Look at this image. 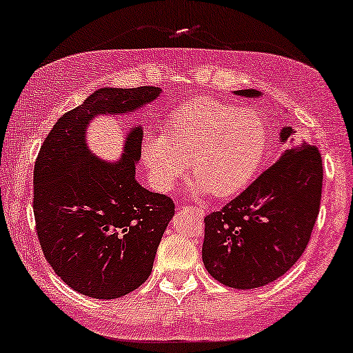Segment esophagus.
Segmentation results:
<instances>
[{
    "mask_svg": "<svg viewBox=\"0 0 353 353\" xmlns=\"http://www.w3.org/2000/svg\"><path fill=\"white\" fill-rule=\"evenodd\" d=\"M190 209L192 210V212H194V214L197 215V216H204L205 215V210L204 209H201V207H190Z\"/></svg>",
    "mask_w": 353,
    "mask_h": 353,
    "instance_id": "34e87169",
    "label": "esophagus"
}]
</instances>
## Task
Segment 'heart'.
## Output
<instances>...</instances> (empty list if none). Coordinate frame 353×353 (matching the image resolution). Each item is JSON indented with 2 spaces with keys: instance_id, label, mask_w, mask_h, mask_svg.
Returning a JSON list of instances; mask_svg holds the SVG:
<instances>
[{
  "instance_id": "obj_1",
  "label": "heart",
  "mask_w": 353,
  "mask_h": 353,
  "mask_svg": "<svg viewBox=\"0 0 353 353\" xmlns=\"http://www.w3.org/2000/svg\"><path fill=\"white\" fill-rule=\"evenodd\" d=\"M267 148L268 127L257 110L194 99L167 119L163 137L143 139L141 159L159 190H170L190 162L192 191L225 197L252 180Z\"/></svg>"
}]
</instances>
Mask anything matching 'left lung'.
Returning <instances> with one entry per match:
<instances>
[{
  "label": "left lung",
  "instance_id": "obj_1",
  "mask_svg": "<svg viewBox=\"0 0 353 353\" xmlns=\"http://www.w3.org/2000/svg\"><path fill=\"white\" fill-rule=\"evenodd\" d=\"M236 94L259 98L255 90ZM284 127V152L252 185L204 219L202 260L216 281L254 289L283 276L301 259L320 212L323 163L318 148L294 143Z\"/></svg>",
  "mask_w": 353,
  "mask_h": 353
}]
</instances>
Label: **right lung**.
I'll list each match as a JSON object with an SVG mask.
<instances>
[{
  "label": "right lung",
  "instance_id": "right-lung-1",
  "mask_svg": "<svg viewBox=\"0 0 353 353\" xmlns=\"http://www.w3.org/2000/svg\"><path fill=\"white\" fill-rule=\"evenodd\" d=\"M159 86L101 88L57 120L33 170V214L43 254L62 281L93 299H119L149 278L168 221L170 197L134 180L143 128L133 127L117 162L86 146L96 115L134 112L159 98Z\"/></svg>",
  "mask_w": 353,
  "mask_h": 353
}]
</instances>
